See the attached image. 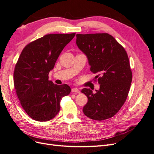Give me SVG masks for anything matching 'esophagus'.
Segmentation results:
<instances>
[{
  "mask_svg": "<svg viewBox=\"0 0 154 154\" xmlns=\"http://www.w3.org/2000/svg\"><path fill=\"white\" fill-rule=\"evenodd\" d=\"M71 91L72 92H74V93H80V91L78 90V88H72Z\"/></svg>",
  "mask_w": 154,
  "mask_h": 154,
  "instance_id": "obj_1",
  "label": "esophagus"
}]
</instances>
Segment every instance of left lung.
<instances>
[{"mask_svg": "<svg viewBox=\"0 0 154 154\" xmlns=\"http://www.w3.org/2000/svg\"><path fill=\"white\" fill-rule=\"evenodd\" d=\"M76 43L100 85L95 93L90 88L82 90L88 98L83 113L97 121L113 117L127 100L132 80L127 52L108 33L77 34Z\"/></svg>", "mask_w": 154, "mask_h": 154, "instance_id": "8db88e82", "label": "left lung"}]
</instances>
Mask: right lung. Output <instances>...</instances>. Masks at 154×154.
Here are the masks:
<instances>
[{
	"mask_svg": "<svg viewBox=\"0 0 154 154\" xmlns=\"http://www.w3.org/2000/svg\"><path fill=\"white\" fill-rule=\"evenodd\" d=\"M75 35H46L22 51L14 71V86L22 108L34 120L47 122L54 118L60 110L62 98L71 92L68 85L54 84L48 75Z\"/></svg>",
	"mask_w": 154,
	"mask_h": 154,
	"instance_id": "obj_1",
	"label": "right lung"
}]
</instances>
